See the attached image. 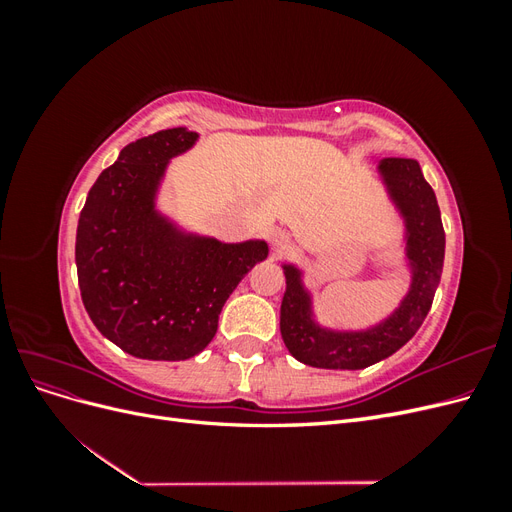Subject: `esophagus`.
Segmentation results:
<instances>
[{"label":"esophagus","instance_id":"obj_1","mask_svg":"<svg viewBox=\"0 0 512 512\" xmlns=\"http://www.w3.org/2000/svg\"><path fill=\"white\" fill-rule=\"evenodd\" d=\"M271 245L275 247V252L288 250V247H290L288 232H284V230H273V232H271Z\"/></svg>","mask_w":512,"mask_h":512}]
</instances>
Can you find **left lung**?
Masks as SVG:
<instances>
[{
	"label": "left lung",
	"instance_id": "1",
	"mask_svg": "<svg viewBox=\"0 0 512 512\" xmlns=\"http://www.w3.org/2000/svg\"><path fill=\"white\" fill-rule=\"evenodd\" d=\"M391 198L406 220V252L412 267V286L397 312L369 331H327L312 320V301L301 284V273L284 267L286 292L280 331L294 359L320 369H363L397 352L429 314L444 265V228L440 207L421 166L408 158L380 162Z\"/></svg>",
	"mask_w": 512,
	"mask_h": 512
}]
</instances>
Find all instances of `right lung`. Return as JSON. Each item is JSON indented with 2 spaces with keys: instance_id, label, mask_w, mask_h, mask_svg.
<instances>
[{
  "instance_id": "right-lung-1",
  "label": "right lung",
  "mask_w": 512,
  "mask_h": 512,
  "mask_svg": "<svg viewBox=\"0 0 512 512\" xmlns=\"http://www.w3.org/2000/svg\"><path fill=\"white\" fill-rule=\"evenodd\" d=\"M196 138L170 128L123 147L91 185L76 228L87 314L106 339L138 359L185 361L205 350L226 299L269 254L265 241L185 235L156 211L168 160Z\"/></svg>"
}]
</instances>
